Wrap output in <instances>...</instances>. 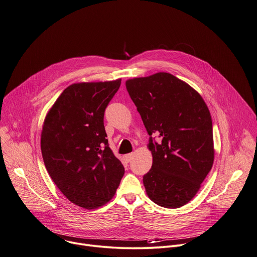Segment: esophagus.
Masks as SVG:
<instances>
[{"label":"esophagus","mask_w":257,"mask_h":257,"mask_svg":"<svg viewBox=\"0 0 257 257\" xmlns=\"http://www.w3.org/2000/svg\"><path fill=\"white\" fill-rule=\"evenodd\" d=\"M124 157H125V160H126L127 162H130V161L133 159V153H128V154H126Z\"/></svg>","instance_id":"34e87169"}]
</instances>
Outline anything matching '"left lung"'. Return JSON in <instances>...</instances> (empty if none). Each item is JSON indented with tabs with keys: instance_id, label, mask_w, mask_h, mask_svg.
Returning a JSON list of instances; mask_svg holds the SVG:
<instances>
[{
	"instance_id": "1",
	"label": "left lung",
	"mask_w": 257,
	"mask_h": 257,
	"mask_svg": "<svg viewBox=\"0 0 257 257\" xmlns=\"http://www.w3.org/2000/svg\"><path fill=\"white\" fill-rule=\"evenodd\" d=\"M126 88L150 136L146 194L160 207H183L197 195L214 162L208 106L189 83L168 72L127 79ZM152 134L162 141L153 143Z\"/></svg>"
}]
</instances>
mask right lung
<instances>
[{
  "instance_id": "obj_1",
  "label": "right lung",
  "mask_w": 257,
  "mask_h": 257,
  "mask_svg": "<svg viewBox=\"0 0 257 257\" xmlns=\"http://www.w3.org/2000/svg\"><path fill=\"white\" fill-rule=\"evenodd\" d=\"M121 78L72 83L47 112L41 152L47 172L64 197L87 210L107 204L124 176L108 145L104 113Z\"/></svg>"
}]
</instances>
